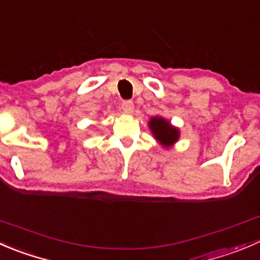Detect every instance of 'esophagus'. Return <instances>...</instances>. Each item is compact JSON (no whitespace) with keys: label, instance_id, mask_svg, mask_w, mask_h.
<instances>
[{"label":"esophagus","instance_id":"esophagus-1","mask_svg":"<svg viewBox=\"0 0 260 260\" xmlns=\"http://www.w3.org/2000/svg\"><path fill=\"white\" fill-rule=\"evenodd\" d=\"M122 110L124 114H132L135 112V104L131 100H125L122 103Z\"/></svg>","mask_w":260,"mask_h":260}]
</instances>
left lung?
<instances>
[{
    "label": "left lung",
    "mask_w": 260,
    "mask_h": 260,
    "mask_svg": "<svg viewBox=\"0 0 260 260\" xmlns=\"http://www.w3.org/2000/svg\"><path fill=\"white\" fill-rule=\"evenodd\" d=\"M148 128L152 133L153 138L162 146L164 148H171L180 138V131L178 127L173 125L170 120L165 119L161 115L150 118Z\"/></svg>",
    "instance_id": "left-lung-1"
}]
</instances>
